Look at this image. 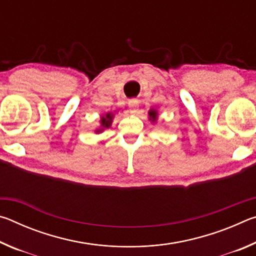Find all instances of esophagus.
I'll list each match as a JSON object with an SVG mask.
<instances>
[{"instance_id": "esophagus-1", "label": "esophagus", "mask_w": 256, "mask_h": 256, "mask_svg": "<svg viewBox=\"0 0 256 256\" xmlns=\"http://www.w3.org/2000/svg\"><path fill=\"white\" fill-rule=\"evenodd\" d=\"M138 106V100H136V99H131V100L128 102L130 112H133V114H134V112H136Z\"/></svg>"}]
</instances>
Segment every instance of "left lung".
I'll return each instance as SVG.
<instances>
[{"label": "left lung", "instance_id": "1", "mask_svg": "<svg viewBox=\"0 0 256 256\" xmlns=\"http://www.w3.org/2000/svg\"><path fill=\"white\" fill-rule=\"evenodd\" d=\"M148 115H149V120L151 123L156 124L158 120V110H154V108H150L149 112H148Z\"/></svg>", "mask_w": 256, "mask_h": 256}]
</instances>
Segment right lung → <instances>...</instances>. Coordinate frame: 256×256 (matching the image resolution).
<instances>
[{"instance_id": "add662e5", "label": "right lung", "mask_w": 256, "mask_h": 256, "mask_svg": "<svg viewBox=\"0 0 256 256\" xmlns=\"http://www.w3.org/2000/svg\"><path fill=\"white\" fill-rule=\"evenodd\" d=\"M116 114V112H108L106 114H104L100 116V120H99V128H97L94 130V133L99 134L105 131L106 128H110L112 126V120H114V116Z\"/></svg>"}]
</instances>
